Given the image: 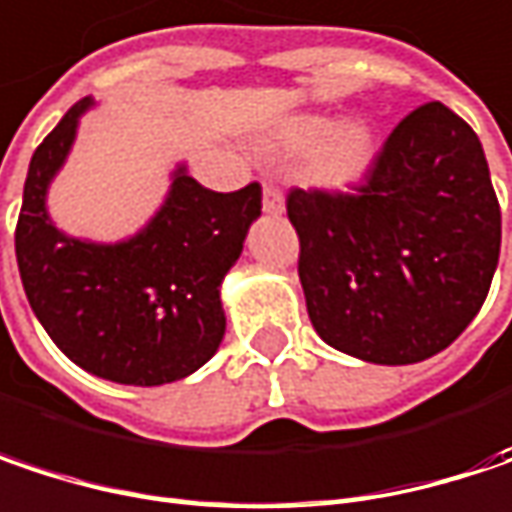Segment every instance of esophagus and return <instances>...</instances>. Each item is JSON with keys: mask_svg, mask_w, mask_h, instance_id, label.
Here are the masks:
<instances>
[{"mask_svg": "<svg viewBox=\"0 0 512 512\" xmlns=\"http://www.w3.org/2000/svg\"><path fill=\"white\" fill-rule=\"evenodd\" d=\"M263 210L272 216L284 213V193L275 184H263Z\"/></svg>", "mask_w": 512, "mask_h": 512, "instance_id": "obj_1", "label": "esophagus"}]
</instances>
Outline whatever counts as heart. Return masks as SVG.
<instances>
[{"instance_id": "heart-1", "label": "heart", "mask_w": 512, "mask_h": 512, "mask_svg": "<svg viewBox=\"0 0 512 512\" xmlns=\"http://www.w3.org/2000/svg\"><path fill=\"white\" fill-rule=\"evenodd\" d=\"M316 145L307 163V175L322 187H349L372 158V134L366 125L349 122L331 131V119L304 114L284 119L266 140L275 155H299Z\"/></svg>"}]
</instances>
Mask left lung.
Masks as SVG:
<instances>
[{
    "mask_svg": "<svg viewBox=\"0 0 512 512\" xmlns=\"http://www.w3.org/2000/svg\"><path fill=\"white\" fill-rule=\"evenodd\" d=\"M316 334L369 363L451 346L487 299L501 208L478 134L442 102L410 111L351 190L287 196Z\"/></svg>",
    "mask_w": 512,
    "mask_h": 512,
    "instance_id": "1",
    "label": "left lung"
}]
</instances>
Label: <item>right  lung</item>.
Wrapping results in <instances>:
<instances>
[{
  "label": "right lung",
  "mask_w": 512,
  "mask_h": 512,
  "mask_svg": "<svg viewBox=\"0 0 512 512\" xmlns=\"http://www.w3.org/2000/svg\"><path fill=\"white\" fill-rule=\"evenodd\" d=\"M90 105H72L28 163L14 234L25 296L81 369L134 387L181 381L222 343L219 284L260 216V184L213 193L181 166L166 205L137 237L117 246L64 237L49 222L46 187Z\"/></svg>",
  "instance_id": "add662e5"
}]
</instances>
